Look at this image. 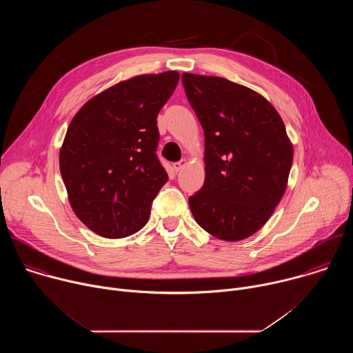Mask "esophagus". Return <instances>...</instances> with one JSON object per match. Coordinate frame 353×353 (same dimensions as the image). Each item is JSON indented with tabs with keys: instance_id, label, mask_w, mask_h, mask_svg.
I'll return each instance as SVG.
<instances>
[{
	"instance_id": "1",
	"label": "esophagus",
	"mask_w": 353,
	"mask_h": 353,
	"mask_svg": "<svg viewBox=\"0 0 353 353\" xmlns=\"http://www.w3.org/2000/svg\"><path fill=\"white\" fill-rule=\"evenodd\" d=\"M185 165H187V161H185V159H181L180 162H177V163L173 165V169H174V172H180Z\"/></svg>"
}]
</instances>
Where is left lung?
Here are the masks:
<instances>
[{"label": "left lung", "mask_w": 353, "mask_h": 353, "mask_svg": "<svg viewBox=\"0 0 353 353\" xmlns=\"http://www.w3.org/2000/svg\"><path fill=\"white\" fill-rule=\"evenodd\" d=\"M181 81L205 135V181L190 210L212 236L243 240L265 225L286 190L293 146L285 124L247 86L187 72Z\"/></svg>", "instance_id": "obj_1"}]
</instances>
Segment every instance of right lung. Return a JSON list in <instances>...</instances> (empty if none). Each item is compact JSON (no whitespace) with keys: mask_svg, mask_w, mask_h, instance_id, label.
Returning a JSON list of instances; mask_svg holds the SVG:
<instances>
[{"mask_svg":"<svg viewBox=\"0 0 353 353\" xmlns=\"http://www.w3.org/2000/svg\"><path fill=\"white\" fill-rule=\"evenodd\" d=\"M179 72L134 77L92 97L74 116L60 172L75 215L108 239L137 233L168 181L158 159L157 119Z\"/></svg>","mask_w":353,"mask_h":353,"instance_id":"add662e5","label":"right lung"}]
</instances>
